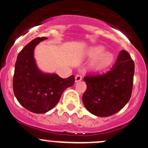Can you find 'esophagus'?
I'll return each mask as SVG.
<instances>
[{"mask_svg":"<svg viewBox=\"0 0 148 148\" xmlns=\"http://www.w3.org/2000/svg\"><path fill=\"white\" fill-rule=\"evenodd\" d=\"M82 79V75L81 74H77L75 77V81L76 82H79Z\"/></svg>","mask_w":148,"mask_h":148,"instance_id":"obj_1","label":"esophagus"}]
</instances>
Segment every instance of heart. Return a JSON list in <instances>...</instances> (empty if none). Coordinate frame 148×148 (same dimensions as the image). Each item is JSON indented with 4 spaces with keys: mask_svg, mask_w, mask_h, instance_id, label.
<instances>
[{
    "mask_svg": "<svg viewBox=\"0 0 148 148\" xmlns=\"http://www.w3.org/2000/svg\"><path fill=\"white\" fill-rule=\"evenodd\" d=\"M104 51L102 46H97L90 48L87 52L90 57H95L92 61V66L95 69H102L109 65L113 61V54L110 52H101Z\"/></svg>",
    "mask_w": 148,
    "mask_h": 148,
    "instance_id": "heart-1",
    "label": "heart"
}]
</instances>
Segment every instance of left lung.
Listing matches in <instances>:
<instances>
[{"instance_id": "8db88e82", "label": "left lung", "mask_w": 148, "mask_h": 148, "mask_svg": "<svg viewBox=\"0 0 148 148\" xmlns=\"http://www.w3.org/2000/svg\"><path fill=\"white\" fill-rule=\"evenodd\" d=\"M134 63L127 51H121L108 72L87 74L82 101L89 112L97 116L114 115L125 106L133 88Z\"/></svg>"}]
</instances>
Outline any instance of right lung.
<instances>
[{
    "instance_id": "1",
    "label": "right lung",
    "mask_w": 148,
    "mask_h": 148,
    "mask_svg": "<svg viewBox=\"0 0 148 148\" xmlns=\"http://www.w3.org/2000/svg\"><path fill=\"white\" fill-rule=\"evenodd\" d=\"M47 38H38L29 42L17 56L13 90L18 103L31 112L45 114L59 101L64 90L74 84V76L61 78L56 74H43L37 67L34 49Z\"/></svg>"
}]
</instances>
